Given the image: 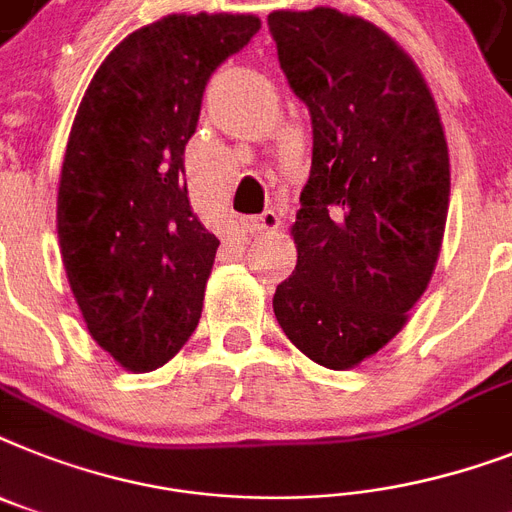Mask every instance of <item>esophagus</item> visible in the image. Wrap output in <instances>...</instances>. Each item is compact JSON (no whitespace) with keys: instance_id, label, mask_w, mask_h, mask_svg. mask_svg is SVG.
I'll return each instance as SVG.
<instances>
[{"instance_id":"esophagus-1","label":"esophagus","mask_w":512,"mask_h":512,"mask_svg":"<svg viewBox=\"0 0 512 512\" xmlns=\"http://www.w3.org/2000/svg\"><path fill=\"white\" fill-rule=\"evenodd\" d=\"M239 223H242V231H247V234H263V231H276L281 226V218L273 210H265L263 215H247Z\"/></svg>"}]
</instances>
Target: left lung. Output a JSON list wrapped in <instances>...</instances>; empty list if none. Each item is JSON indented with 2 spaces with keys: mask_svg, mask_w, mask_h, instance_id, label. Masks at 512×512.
I'll list each match as a JSON object with an SVG mask.
<instances>
[{
  "mask_svg": "<svg viewBox=\"0 0 512 512\" xmlns=\"http://www.w3.org/2000/svg\"><path fill=\"white\" fill-rule=\"evenodd\" d=\"M268 28L313 120L297 268L273 313L299 352L347 371L400 334L429 286L450 207L447 141L421 70L389 33L334 7L270 12Z\"/></svg>",
  "mask_w": 512,
  "mask_h": 512,
  "instance_id": "1",
  "label": "left lung"
}]
</instances>
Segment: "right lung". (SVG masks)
I'll use <instances>...</instances> for the list:
<instances>
[{
    "label": "right lung",
    "mask_w": 512,
    "mask_h": 512,
    "mask_svg": "<svg viewBox=\"0 0 512 512\" xmlns=\"http://www.w3.org/2000/svg\"><path fill=\"white\" fill-rule=\"evenodd\" d=\"M255 15H168L99 65L70 128L57 236L91 339L134 373L176 355L202 315L218 239L189 205L184 149L218 65Z\"/></svg>",
    "instance_id": "right-lung-1"
}]
</instances>
